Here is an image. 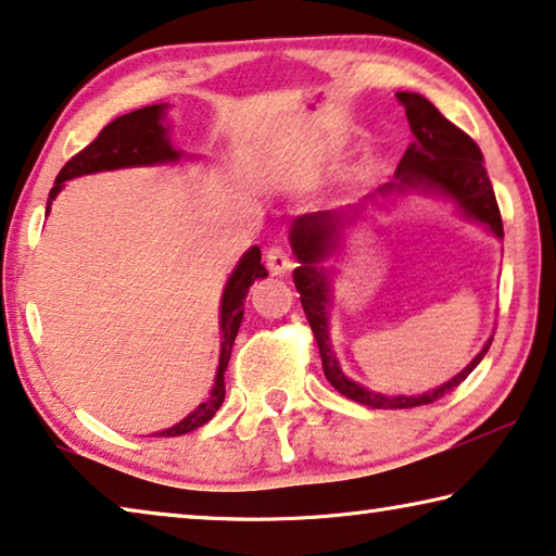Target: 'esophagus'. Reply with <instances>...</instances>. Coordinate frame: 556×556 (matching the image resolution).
Here are the masks:
<instances>
[{
    "mask_svg": "<svg viewBox=\"0 0 556 556\" xmlns=\"http://www.w3.org/2000/svg\"><path fill=\"white\" fill-rule=\"evenodd\" d=\"M266 266L273 276H283V273L293 266V261H290V253L283 249V245L276 243L266 251Z\"/></svg>",
    "mask_w": 556,
    "mask_h": 556,
    "instance_id": "obj_1",
    "label": "esophagus"
}]
</instances>
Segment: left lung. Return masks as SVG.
Wrapping results in <instances>:
<instances>
[{
    "label": "left lung",
    "instance_id": "left-lung-1",
    "mask_svg": "<svg viewBox=\"0 0 556 556\" xmlns=\"http://www.w3.org/2000/svg\"><path fill=\"white\" fill-rule=\"evenodd\" d=\"M396 100L404 105L414 140L404 152L402 162H399L396 181H389L387 187H381L379 194L394 192V189L396 192H404L406 187L439 189V192L456 199L468 216L483 222L490 231L503 239V216H500L493 185H490V177L483 165V152H480L476 140L463 132L458 125L445 121L439 113V108L429 103L424 96L396 93ZM352 214L354 212L307 214L298 218L293 224V231H290V241H293V251L300 261V266L293 270V280L305 317L315 334L317 348H320L325 377L340 394L371 408H414L439 402L441 396L451 394L478 367L493 340L485 344L483 352L458 377H453L443 387L424 396L375 394V391L354 384L352 379L344 377L338 359H334L330 334H327V290L330 288H327V276L320 268V261L332 249H338L342 226Z\"/></svg>",
    "mask_w": 556,
    "mask_h": 556
}]
</instances>
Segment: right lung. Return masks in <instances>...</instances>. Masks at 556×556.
Returning <instances> with one entry per match:
<instances>
[{
	"instance_id": "obj_1",
	"label": "right lung",
	"mask_w": 556,
	"mask_h": 556,
	"mask_svg": "<svg viewBox=\"0 0 556 556\" xmlns=\"http://www.w3.org/2000/svg\"><path fill=\"white\" fill-rule=\"evenodd\" d=\"M162 111H165V105H148V108H140V111L115 117L113 123H108L103 130L98 132V138L93 142L86 144L84 150L73 154L66 165H63L49 192L47 212L51 206V199L59 194L63 181L71 177L90 175V172H103V169L154 165V162L177 160L179 154L172 150V144L167 140V127L162 125ZM266 276L268 270L263 268L261 263V249L258 245H253V249L241 258L239 266H236L222 298L224 342H222V357H218V371H216L212 394H208L206 402L199 404L194 412L185 418V421H179L177 426H172V429L162 431L157 435H181L199 429V426H204L206 421H212L226 394L224 371L231 357L236 332H239V325L243 320L245 293H249L253 280L266 278Z\"/></svg>"
}]
</instances>
